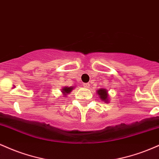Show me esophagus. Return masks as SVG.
<instances>
[{"label": "esophagus", "mask_w": 159, "mask_h": 159, "mask_svg": "<svg viewBox=\"0 0 159 159\" xmlns=\"http://www.w3.org/2000/svg\"><path fill=\"white\" fill-rule=\"evenodd\" d=\"M83 86H84V87H85V88L88 89V88H90V84H89V83H86V84H84Z\"/></svg>", "instance_id": "obj_1"}]
</instances>
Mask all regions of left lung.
I'll list each match as a JSON object with an SVG mask.
<instances>
[{
  "label": "left lung",
  "instance_id": "1",
  "mask_svg": "<svg viewBox=\"0 0 159 159\" xmlns=\"http://www.w3.org/2000/svg\"><path fill=\"white\" fill-rule=\"evenodd\" d=\"M97 94L99 97L100 100L105 102V103H108L109 102V95H108V91L107 90V89L104 88H100L97 90Z\"/></svg>",
  "mask_w": 159,
  "mask_h": 159
}]
</instances>
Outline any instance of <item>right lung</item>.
<instances>
[{
	"label": "right lung",
	"mask_w": 159,
	"mask_h": 159,
	"mask_svg": "<svg viewBox=\"0 0 159 159\" xmlns=\"http://www.w3.org/2000/svg\"><path fill=\"white\" fill-rule=\"evenodd\" d=\"M74 87H63V88L61 89V92L63 97H66L67 95L70 93L72 92V90L74 89Z\"/></svg>",
	"instance_id": "right-lung-1"
}]
</instances>
